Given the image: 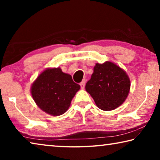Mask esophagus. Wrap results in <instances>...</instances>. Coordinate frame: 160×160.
<instances>
[{
  "instance_id": "obj_1",
  "label": "esophagus",
  "mask_w": 160,
  "mask_h": 160,
  "mask_svg": "<svg viewBox=\"0 0 160 160\" xmlns=\"http://www.w3.org/2000/svg\"><path fill=\"white\" fill-rule=\"evenodd\" d=\"M85 80H82V82L80 83L81 89H84V88H85Z\"/></svg>"
}]
</instances>
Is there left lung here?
I'll list each match as a JSON object with an SVG mask.
<instances>
[{
    "label": "left lung",
    "instance_id": "left-lung-1",
    "mask_svg": "<svg viewBox=\"0 0 160 160\" xmlns=\"http://www.w3.org/2000/svg\"><path fill=\"white\" fill-rule=\"evenodd\" d=\"M131 82L124 70L110 61L96 63L85 90L98 108L112 111L121 106L128 97Z\"/></svg>",
    "mask_w": 160,
    "mask_h": 160
}]
</instances>
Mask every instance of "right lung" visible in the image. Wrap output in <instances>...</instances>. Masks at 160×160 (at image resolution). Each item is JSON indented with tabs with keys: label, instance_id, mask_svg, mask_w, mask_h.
Listing matches in <instances>:
<instances>
[{
	"label": "right lung",
	"instance_id": "add662e5",
	"mask_svg": "<svg viewBox=\"0 0 160 160\" xmlns=\"http://www.w3.org/2000/svg\"><path fill=\"white\" fill-rule=\"evenodd\" d=\"M80 86L73 82L70 75L64 73L60 68L44 70L31 87L35 103L44 112L57 116L68 109Z\"/></svg>",
	"mask_w": 160,
	"mask_h": 160
}]
</instances>
